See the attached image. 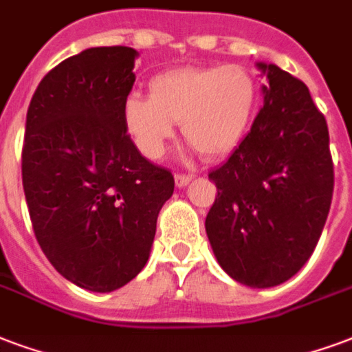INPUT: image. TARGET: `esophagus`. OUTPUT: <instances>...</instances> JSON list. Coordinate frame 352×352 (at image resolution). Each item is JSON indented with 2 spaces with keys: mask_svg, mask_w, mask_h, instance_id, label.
Returning a JSON list of instances; mask_svg holds the SVG:
<instances>
[{
  "mask_svg": "<svg viewBox=\"0 0 352 352\" xmlns=\"http://www.w3.org/2000/svg\"><path fill=\"white\" fill-rule=\"evenodd\" d=\"M191 179H192L191 174H176V176H174V184H176V187L182 189V187H186Z\"/></svg>",
  "mask_w": 352,
  "mask_h": 352,
  "instance_id": "1",
  "label": "esophagus"
}]
</instances>
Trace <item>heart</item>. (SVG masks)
Returning <instances> with one entry per match:
<instances>
[{
    "label": "heart",
    "mask_w": 352,
    "mask_h": 352,
    "mask_svg": "<svg viewBox=\"0 0 352 352\" xmlns=\"http://www.w3.org/2000/svg\"><path fill=\"white\" fill-rule=\"evenodd\" d=\"M258 89L248 70L237 65L186 66L148 81V98L129 94L122 120L135 146L160 160L174 137V124L189 144L208 160L234 152L254 116Z\"/></svg>",
    "instance_id": "obj_1"
}]
</instances>
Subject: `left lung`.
Returning a JSON list of instances; mask_svg holds the SVG:
<instances>
[{"label": "left lung", "instance_id": "8db88e82", "mask_svg": "<svg viewBox=\"0 0 352 352\" xmlns=\"http://www.w3.org/2000/svg\"><path fill=\"white\" fill-rule=\"evenodd\" d=\"M263 107L247 137L210 173L217 198L206 234L219 265L248 287H273L300 271L329 215L334 166L329 128L308 87L256 63Z\"/></svg>", "mask_w": 352, "mask_h": 352}]
</instances>
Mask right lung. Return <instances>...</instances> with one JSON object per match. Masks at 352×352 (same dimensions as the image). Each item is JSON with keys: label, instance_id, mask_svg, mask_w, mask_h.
Here are the masks:
<instances>
[{"label": "right lung", "instance_id": "1", "mask_svg": "<svg viewBox=\"0 0 352 352\" xmlns=\"http://www.w3.org/2000/svg\"><path fill=\"white\" fill-rule=\"evenodd\" d=\"M137 50L89 47L42 78L25 118L22 182L36 241L76 286L115 292L146 265L170 170L142 157L122 105Z\"/></svg>", "mask_w": 352, "mask_h": 352}]
</instances>
